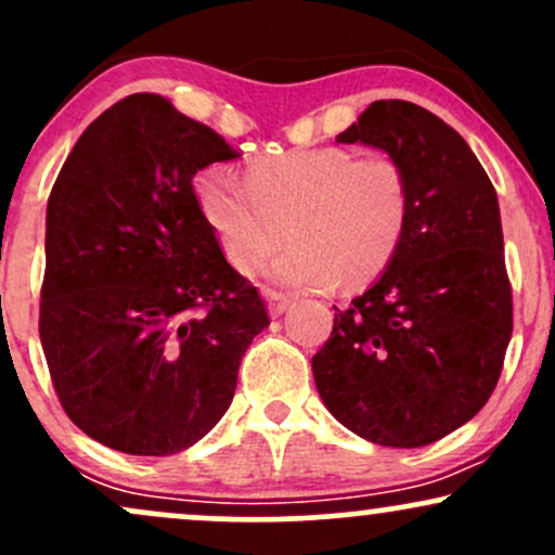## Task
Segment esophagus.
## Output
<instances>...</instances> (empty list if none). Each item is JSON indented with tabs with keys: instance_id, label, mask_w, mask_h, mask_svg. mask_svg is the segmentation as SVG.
<instances>
[{
	"instance_id": "34e87169",
	"label": "esophagus",
	"mask_w": 555,
	"mask_h": 555,
	"mask_svg": "<svg viewBox=\"0 0 555 555\" xmlns=\"http://www.w3.org/2000/svg\"><path fill=\"white\" fill-rule=\"evenodd\" d=\"M263 297H266V302H269V313L273 318L282 315L284 310L289 308V302H292L289 297L282 295V292H276V289H263Z\"/></svg>"
}]
</instances>
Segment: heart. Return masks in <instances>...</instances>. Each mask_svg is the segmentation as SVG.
Wrapping results in <instances>:
<instances>
[{"mask_svg":"<svg viewBox=\"0 0 555 555\" xmlns=\"http://www.w3.org/2000/svg\"><path fill=\"white\" fill-rule=\"evenodd\" d=\"M193 195L242 273L256 271L289 234L295 245L269 276L292 289L371 282L397 256L410 221V182L397 158L341 145L258 158L247 180L227 164H208L195 175Z\"/></svg>","mask_w":555,"mask_h":555,"instance_id":"heart-1","label":"heart"}]
</instances>
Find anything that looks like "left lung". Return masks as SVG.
Here are the masks:
<instances>
[{"instance_id":"left-lung-1","label":"left lung","mask_w":555,"mask_h":555,"mask_svg":"<svg viewBox=\"0 0 555 555\" xmlns=\"http://www.w3.org/2000/svg\"><path fill=\"white\" fill-rule=\"evenodd\" d=\"M336 143L397 158L410 221L378 282L334 308L313 378L344 428L417 449L462 428L499 384L512 339L499 197L460 132L410 101H373Z\"/></svg>"}]
</instances>
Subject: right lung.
<instances>
[{
    "mask_svg": "<svg viewBox=\"0 0 555 555\" xmlns=\"http://www.w3.org/2000/svg\"><path fill=\"white\" fill-rule=\"evenodd\" d=\"M234 156L169 99L132 93L88 125L49 195L41 347L67 417L114 451L201 441L269 326L193 195L197 171Z\"/></svg>",
    "mask_w": 555,
    "mask_h": 555,
    "instance_id": "1",
    "label": "right lung"
}]
</instances>
